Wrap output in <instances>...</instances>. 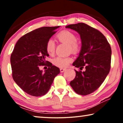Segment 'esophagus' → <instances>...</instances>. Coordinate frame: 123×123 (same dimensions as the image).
<instances>
[{
	"label": "esophagus",
	"instance_id": "1",
	"mask_svg": "<svg viewBox=\"0 0 123 123\" xmlns=\"http://www.w3.org/2000/svg\"><path fill=\"white\" fill-rule=\"evenodd\" d=\"M65 70H66V69H64V68H60V71L61 73H63V72L65 71Z\"/></svg>",
	"mask_w": 123,
	"mask_h": 123
}]
</instances>
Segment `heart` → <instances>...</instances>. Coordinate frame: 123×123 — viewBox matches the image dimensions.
I'll return each instance as SVG.
<instances>
[{"instance_id": "b5f03b06", "label": "heart", "mask_w": 123, "mask_h": 123, "mask_svg": "<svg viewBox=\"0 0 123 123\" xmlns=\"http://www.w3.org/2000/svg\"><path fill=\"white\" fill-rule=\"evenodd\" d=\"M58 38L60 42L69 45V49L73 52H76L79 50V44L76 41V37L74 33L70 31H63L58 33ZM55 43L54 40L50 38L48 40L46 45V49L48 53L50 55H53L55 52ZM72 61V58L69 57L58 56L53 59V63L57 67H67L69 63Z\"/></svg>"}]
</instances>
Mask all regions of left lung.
I'll return each instance as SVG.
<instances>
[{
  "instance_id": "left-lung-1",
  "label": "left lung",
  "mask_w": 123,
  "mask_h": 123,
  "mask_svg": "<svg viewBox=\"0 0 123 123\" xmlns=\"http://www.w3.org/2000/svg\"><path fill=\"white\" fill-rule=\"evenodd\" d=\"M80 35L82 46L79 56L73 65L77 71L70 82L73 90L80 95H87L97 90L103 83L110 69L111 49L105 36L98 30L83 23L65 27Z\"/></svg>"
}]
</instances>
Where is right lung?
Wrapping results in <instances>:
<instances>
[{
    "label": "right lung",
    "instance_id": "obj_1",
    "mask_svg": "<svg viewBox=\"0 0 123 123\" xmlns=\"http://www.w3.org/2000/svg\"><path fill=\"white\" fill-rule=\"evenodd\" d=\"M59 27H43L33 30L21 37L15 45L11 56L13 80L30 95H45L60 73L59 68L45 61L49 56L46 49L47 41ZM46 63L48 69L43 72L39 66Z\"/></svg>",
    "mask_w": 123,
    "mask_h": 123
}]
</instances>
